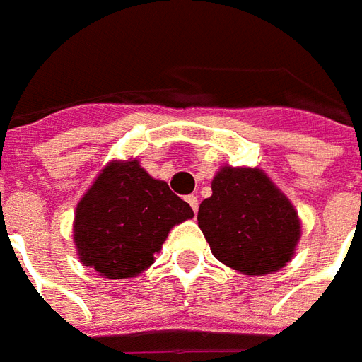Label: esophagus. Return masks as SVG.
Segmentation results:
<instances>
[{
  "label": "esophagus",
  "instance_id": "obj_1",
  "mask_svg": "<svg viewBox=\"0 0 362 362\" xmlns=\"http://www.w3.org/2000/svg\"><path fill=\"white\" fill-rule=\"evenodd\" d=\"M186 202H188L189 207L194 209V213H197V209H199V202H197V196L189 194V196H186Z\"/></svg>",
  "mask_w": 362,
  "mask_h": 362
}]
</instances>
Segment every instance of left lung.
<instances>
[{
	"instance_id": "1",
	"label": "left lung",
	"mask_w": 362,
	"mask_h": 362,
	"mask_svg": "<svg viewBox=\"0 0 362 362\" xmlns=\"http://www.w3.org/2000/svg\"><path fill=\"white\" fill-rule=\"evenodd\" d=\"M199 205L197 223L215 258L246 275L277 272L295 254V207L256 168L225 166Z\"/></svg>"
}]
</instances>
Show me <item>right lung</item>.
<instances>
[{"instance_id": "1", "label": "right lung", "mask_w": 362, "mask_h": 362, "mask_svg": "<svg viewBox=\"0 0 362 362\" xmlns=\"http://www.w3.org/2000/svg\"><path fill=\"white\" fill-rule=\"evenodd\" d=\"M189 217L192 207L137 160L112 163L77 205L75 246L85 266L126 279L149 267L168 230Z\"/></svg>"}]
</instances>
